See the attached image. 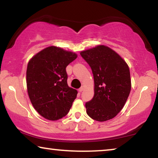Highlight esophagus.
I'll list each match as a JSON object with an SVG mask.
<instances>
[{"instance_id":"34e87169","label":"esophagus","mask_w":158,"mask_h":158,"mask_svg":"<svg viewBox=\"0 0 158 158\" xmlns=\"http://www.w3.org/2000/svg\"><path fill=\"white\" fill-rule=\"evenodd\" d=\"M84 89H85V87H84L83 85V86H81V87L79 88V91H80V92H82V91H83Z\"/></svg>"}]
</instances>
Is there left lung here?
I'll list each match as a JSON object with an SVG mask.
<instances>
[{"mask_svg":"<svg viewBox=\"0 0 158 158\" xmlns=\"http://www.w3.org/2000/svg\"><path fill=\"white\" fill-rule=\"evenodd\" d=\"M94 74V96L85 103L93 119L105 122L119 113L131 90L129 68L115 51L104 45L81 52Z\"/></svg>","mask_w":158,"mask_h":158,"instance_id":"left-lung-1","label":"left lung"}]
</instances>
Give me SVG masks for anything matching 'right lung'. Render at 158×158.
<instances>
[{"mask_svg":"<svg viewBox=\"0 0 158 158\" xmlns=\"http://www.w3.org/2000/svg\"><path fill=\"white\" fill-rule=\"evenodd\" d=\"M77 55L60 47L42 49L29 60L27 70V92L36 111L47 119L66 116L77 91L67 83L66 67Z\"/></svg>","mask_w":158,"mask_h":158,"instance_id":"add662e5","label":"right lung"}]
</instances>
